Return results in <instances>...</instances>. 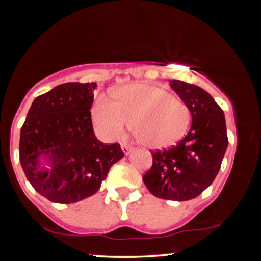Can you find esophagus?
Instances as JSON below:
<instances>
[{
	"instance_id": "34e87169",
	"label": "esophagus",
	"mask_w": 261,
	"mask_h": 261,
	"mask_svg": "<svg viewBox=\"0 0 261 261\" xmlns=\"http://www.w3.org/2000/svg\"><path fill=\"white\" fill-rule=\"evenodd\" d=\"M121 148H122V151H123V153L125 154V155H127V154H129L132 151V147L130 146V145H126V144H122Z\"/></svg>"
}]
</instances>
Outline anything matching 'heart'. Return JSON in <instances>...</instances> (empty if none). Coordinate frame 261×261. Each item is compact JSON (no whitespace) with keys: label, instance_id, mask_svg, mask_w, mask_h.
Returning a JSON list of instances; mask_svg holds the SVG:
<instances>
[{"label":"heart","instance_id":"b5f03b06","mask_svg":"<svg viewBox=\"0 0 261 261\" xmlns=\"http://www.w3.org/2000/svg\"><path fill=\"white\" fill-rule=\"evenodd\" d=\"M190 118L187 105L165 88L147 83L122 86L113 101L100 98L92 108V120L102 138L121 139L132 124L136 139L149 148L173 146L185 135Z\"/></svg>","mask_w":261,"mask_h":261}]
</instances>
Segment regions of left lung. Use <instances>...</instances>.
<instances>
[{
	"label": "left lung",
	"mask_w": 261,
	"mask_h": 261,
	"mask_svg": "<svg viewBox=\"0 0 261 261\" xmlns=\"http://www.w3.org/2000/svg\"><path fill=\"white\" fill-rule=\"evenodd\" d=\"M169 83L191 113V127L176 146L152 153L153 165L143 180L153 196L185 201L199 196L219 173L228 147L226 118L201 87L177 79Z\"/></svg>",
	"instance_id": "1"
}]
</instances>
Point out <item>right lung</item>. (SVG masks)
<instances>
[{"label":"right lung","instance_id":"right-lung-1","mask_svg":"<svg viewBox=\"0 0 261 261\" xmlns=\"http://www.w3.org/2000/svg\"><path fill=\"white\" fill-rule=\"evenodd\" d=\"M96 83H65L39 95L20 130L19 161L35 191L57 204L94 194L114 163L120 144L96 139L90 109Z\"/></svg>","mask_w":261,"mask_h":261}]
</instances>
